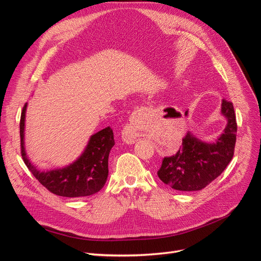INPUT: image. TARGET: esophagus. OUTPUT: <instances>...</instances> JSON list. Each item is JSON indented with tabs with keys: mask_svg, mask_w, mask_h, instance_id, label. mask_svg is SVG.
<instances>
[{
	"mask_svg": "<svg viewBox=\"0 0 261 261\" xmlns=\"http://www.w3.org/2000/svg\"><path fill=\"white\" fill-rule=\"evenodd\" d=\"M147 112L148 110L145 107H141L133 112L129 117V123L126 126L123 133V138L126 143L134 144L141 135V130H143L146 124Z\"/></svg>",
	"mask_w": 261,
	"mask_h": 261,
	"instance_id": "1",
	"label": "esophagus"
}]
</instances>
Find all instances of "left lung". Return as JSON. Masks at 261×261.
Masks as SVG:
<instances>
[{
	"label": "left lung",
	"instance_id": "obj_1",
	"mask_svg": "<svg viewBox=\"0 0 261 261\" xmlns=\"http://www.w3.org/2000/svg\"><path fill=\"white\" fill-rule=\"evenodd\" d=\"M221 113L227 124L215 143H204L188 132L178 151L162 160L158 176L164 184L176 191H200L225 170L234 155L238 124L232 102L223 99Z\"/></svg>",
	"mask_w": 261,
	"mask_h": 261
}]
</instances>
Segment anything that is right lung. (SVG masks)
<instances>
[{"label": "right lung", "instance_id": "add662e5", "mask_svg": "<svg viewBox=\"0 0 261 261\" xmlns=\"http://www.w3.org/2000/svg\"><path fill=\"white\" fill-rule=\"evenodd\" d=\"M27 103L20 116V149L22 160L29 171L49 192L69 198L90 196L105 186L109 174V154L114 146L113 130L106 127L90 137L88 145L76 161L62 169L39 171L30 162L23 146Z\"/></svg>", "mask_w": 261, "mask_h": 261}]
</instances>
